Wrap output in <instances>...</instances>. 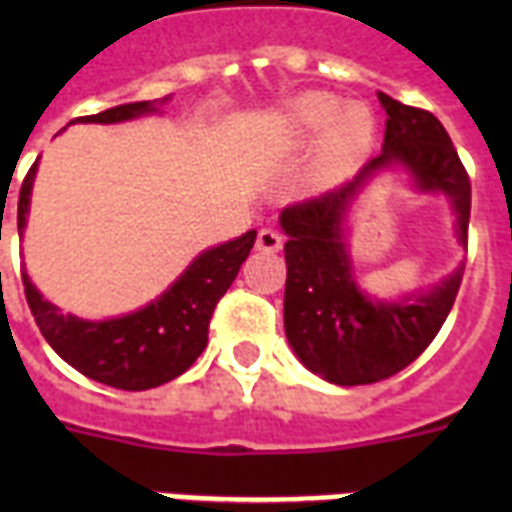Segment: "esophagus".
<instances>
[{"instance_id":"obj_1","label":"esophagus","mask_w":512,"mask_h":512,"mask_svg":"<svg viewBox=\"0 0 512 512\" xmlns=\"http://www.w3.org/2000/svg\"><path fill=\"white\" fill-rule=\"evenodd\" d=\"M284 247V236L276 228H263L257 233V249L260 252H279Z\"/></svg>"}]
</instances>
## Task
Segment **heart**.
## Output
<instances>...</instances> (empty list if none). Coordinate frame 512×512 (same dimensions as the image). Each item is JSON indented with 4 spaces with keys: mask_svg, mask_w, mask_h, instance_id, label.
Segmentation results:
<instances>
[{
    "mask_svg": "<svg viewBox=\"0 0 512 512\" xmlns=\"http://www.w3.org/2000/svg\"><path fill=\"white\" fill-rule=\"evenodd\" d=\"M342 100L332 98V95H305V98L295 100L292 106V130L303 140L319 138L321 132L327 133L324 140V159L332 167L348 164L353 159L364 154L366 148L372 146L374 122L372 114L361 106L345 108L343 114Z\"/></svg>",
    "mask_w": 512,
    "mask_h": 512,
    "instance_id": "obj_1",
    "label": "heart"
}]
</instances>
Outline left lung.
<instances>
[{"label": "left lung", "mask_w": 512, "mask_h": 512, "mask_svg": "<svg viewBox=\"0 0 512 512\" xmlns=\"http://www.w3.org/2000/svg\"><path fill=\"white\" fill-rule=\"evenodd\" d=\"M388 114L382 154L358 172L353 183L281 212L289 236L284 329L311 372L335 385H369L388 380L412 364L444 327L460 292L462 271L433 289L401 303H377L361 295L342 244L345 209L366 177L401 164L422 191H444L457 212V236L468 252L470 177L462 167L449 132L425 108L404 106L380 92Z\"/></svg>", "instance_id": "obj_1"}]
</instances>
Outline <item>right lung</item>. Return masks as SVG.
<instances>
[{
  "label": "right lung",
  "mask_w": 512,
  "mask_h": 512,
  "mask_svg": "<svg viewBox=\"0 0 512 512\" xmlns=\"http://www.w3.org/2000/svg\"><path fill=\"white\" fill-rule=\"evenodd\" d=\"M156 106H162V100L124 103L100 114L79 116L74 122H127L135 116L154 114ZM34 175L36 162L20 185L18 231H23L26 225ZM255 239L257 233L247 231L228 244L207 249L162 297H156L151 305L122 319L82 321L63 316L55 305L36 292L26 273H23V292L44 340L76 372L111 388L148 390L175 380L207 348L212 313L233 279L239 276L241 263L247 260L249 249L255 247Z\"/></svg>",
  "instance_id": "obj_1"
}]
</instances>
